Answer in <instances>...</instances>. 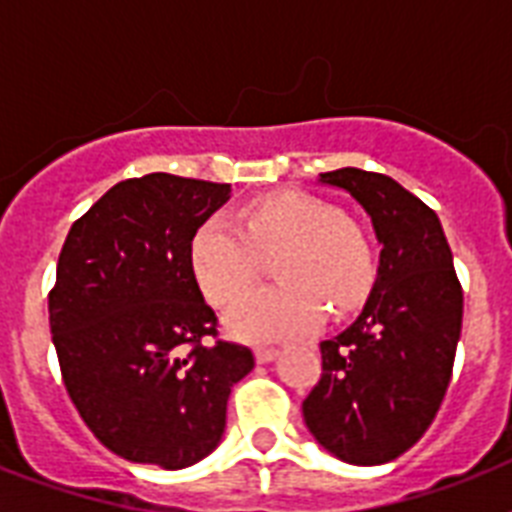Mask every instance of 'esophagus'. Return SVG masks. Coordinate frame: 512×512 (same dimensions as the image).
Segmentation results:
<instances>
[{
	"label": "esophagus",
	"instance_id": "1",
	"mask_svg": "<svg viewBox=\"0 0 512 512\" xmlns=\"http://www.w3.org/2000/svg\"><path fill=\"white\" fill-rule=\"evenodd\" d=\"M276 356H279V348H257L255 350L257 364H271Z\"/></svg>",
	"mask_w": 512,
	"mask_h": 512
}]
</instances>
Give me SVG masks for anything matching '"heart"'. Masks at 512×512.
<instances>
[{
  "label": "heart",
  "instance_id": "heart-1",
  "mask_svg": "<svg viewBox=\"0 0 512 512\" xmlns=\"http://www.w3.org/2000/svg\"><path fill=\"white\" fill-rule=\"evenodd\" d=\"M241 217L244 225L215 212L193 233L191 268L201 289L209 300L228 303L256 275L260 251L287 246L277 264L285 284L233 300L223 319L228 335L247 342L308 335L324 321V305L348 313L369 295V239L332 204L305 193H273L252 201Z\"/></svg>",
  "mask_w": 512,
  "mask_h": 512
}]
</instances>
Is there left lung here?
<instances>
[{"label":"left lung","mask_w":512,"mask_h":512,"mask_svg":"<svg viewBox=\"0 0 512 512\" xmlns=\"http://www.w3.org/2000/svg\"><path fill=\"white\" fill-rule=\"evenodd\" d=\"M319 183L350 193L380 244L364 311L321 342V380L303 401L321 449L350 465L401 457L428 430L452 380L462 287L433 209L393 177L342 167Z\"/></svg>","instance_id":"8db88e82"}]
</instances>
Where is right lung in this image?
<instances>
[{
	"label": "right lung",
	"instance_id": "add662e5",
	"mask_svg": "<svg viewBox=\"0 0 512 512\" xmlns=\"http://www.w3.org/2000/svg\"><path fill=\"white\" fill-rule=\"evenodd\" d=\"M231 199L228 183L151 172L116 183L66 236L50 329L71 401L103 446L180 470L212 454L252 350L215 335L191 239Z\"/></svg>",
	"mask_w": 512,
	"mask_h": 512
}]
</instances>
